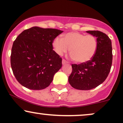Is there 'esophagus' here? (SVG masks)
I'll return each mask as SVG.
<instances>
[{
  "label": "esophagus",
  "mask_w": 123,
  "mask_h": 123,
  "mask_svg": "<svg viewBox=\"0 0 123 123\" xmlns=\"http://www.w3.org/2000/svg\"><path fill=\"white\" fill-rule=\"evenodd\" d=\"M62 63L63 65H65L66 63H67V62H66L65 60H63L62 61Z\"/></svg>",
  "instance_id": "1"
}]
</instances>
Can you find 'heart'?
<instances>
[{
	"instance_id": "heart-1",
	"label": "heart",
	"mask_w": 123,
	"mask_h": 123,
	"mask_svg": "<svg viewBox=\"0 0 123 123\" xmlns=\"http://www.w3.org/2000/svg\"><path fill=\"white\" fill-rule=\"evenodd\" d=\"M53 47L58 55L69 51L71 58L78 63H84L92 59L97 49V41L93 35H85L78 32H70L57 36L53 41Z\"/></svg>"
}]
</instances>
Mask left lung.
Returning a JSON list of instances; mask_svg holds the SVG:
<instances>
[{
    "label": "left lung",
    "instance_id": "obj_1",
    "mask_svg": "<svg viewBox=\"0 0 123 123\" xmlns=\"http://www.w3.org/2000/svg\"><path fill=\"white\" fill-rule=\"evenodd\" d=\"M86 32L97 37V49L94 56L87 62L72 64L68 81L77 90H89L104 82L108 77L112 63L111 42L105 33L98 31Z\"/></svg>",
    "mask_w": 123,
    "mask_h": 123
}]
</instances>
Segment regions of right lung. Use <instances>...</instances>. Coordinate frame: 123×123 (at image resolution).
Returning a JSON list of instances; mask_svg holds the SVG:
<instances>
[{
  "label": "right lung",
  "instance_id": "right-lung-1",
  "mask_svg": "<svg viewBox=\"0 0 123 123\" xmlns=\"http://www.w3.org/2000/svg\"><path fill=\"white\" fill-rule=\"evenodd\" d=\"M63 31L33 26L24 31L14 42L11 66L22 86L33 90L46 88L61 68L62 58L54 51L53 41Z\"/></svg>",
  "mask_w": 123,
  "mask_h": 123
}]
</instances>
